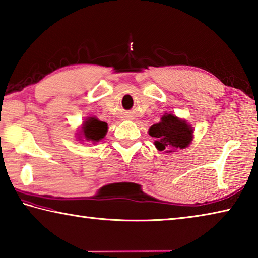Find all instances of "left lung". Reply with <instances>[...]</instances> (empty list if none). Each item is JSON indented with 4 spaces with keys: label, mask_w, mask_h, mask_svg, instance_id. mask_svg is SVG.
<instances>
[{
    "label": "left lung",
    "mask_w": 258,
    "mask_h": 258,
    "mask_svg": "<svg viewBox=\"0 0 258 258\" xmlns=\"http://www.w3.org/2000/svg\"><path fill=\"white\" fill-rule=\"evenodd\" d=\"M148 133L156 139L154 145L157 150L164 152L185 149L194 140V127L173 112H165L159 123L152 125Z\"/></svg>",
    "instance_id": "8db88e82"
}]
</instances>
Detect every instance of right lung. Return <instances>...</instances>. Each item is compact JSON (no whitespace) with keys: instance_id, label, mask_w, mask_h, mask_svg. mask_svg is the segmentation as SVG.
<instances>
[{"instance_id":"obj_1","label":"right lung","mask_w":258,"mask_h":258,"mask_svg":"<svg viewBox=\"0 0 258 258\" xmlns=\"http://www.w3.org/2000/svg\"><path fill=\"white\" fill-rule=\"evenodd\" d=\"M108 132V125L104 121L99 120L97 117H87L83 121L82 128L78 133V140L92 142L93 145L101 141Z\"/></svg>"}]
</instances>
